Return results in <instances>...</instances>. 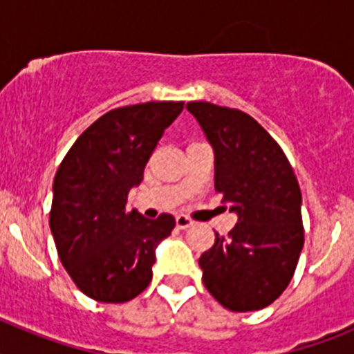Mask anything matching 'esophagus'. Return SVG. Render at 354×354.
Listing matches in <instances>:
<instances>
[{"label":"esophagus","instance_id":"34e87169","mask_svg":"<svg viewBox=\"0 0 354 354\" xmlns=\"http://www.w3.org/2000/svg\"><path fill=\"white\" fill-rule=\"evenodd\" d=\"M175 223H177V227L179 228H189L193 225V220H189L187 216L179 214L177 218H175Z\"/></svg>","mask_w":354,"mask_h":354}]
</instances>
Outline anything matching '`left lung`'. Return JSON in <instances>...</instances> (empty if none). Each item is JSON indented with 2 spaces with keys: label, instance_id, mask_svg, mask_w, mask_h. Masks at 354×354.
<instances>
[{
  "label": "left lung",
  "instance_id": "1",
  "mask_svg": "<svg viewBox=\"0 0 354 354\" xmlns=\"http://www.w3.org/2000/svg\"><path fill=\"white\" fill-rule=\"evenodd\" d=\"M186 108L214 149L216 192L237 212L228 236L216 234L200 255L202 280L228 310H261L287 289L305 243L298 179L282 147L248 113L204 101Z\"/></svg>",
  "mask_w": 354,
  "mask_h": 354
}]
</instances>
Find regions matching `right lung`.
Returning <instances> with one entry per match:
<instances>
[{
	"label": "right lung",
	"mask_w": 354,
	"mask_h": 354,
	"mask_svg": "<svg viewBox=\"0 0 354 354\" xmlns=\"http://www.w3.org/2000/svg\"><path fill=\"white\" fill-rule=\"evenodd\" d=\"M183 108V101H152L111 109L81 133L56 171L49 225L58 257L95 301L126 303L152 280L154 250L175 220L129 212L127 195Z\"/></svg>",
	"instance_id": "right-lung-1"
}]
</instances>
